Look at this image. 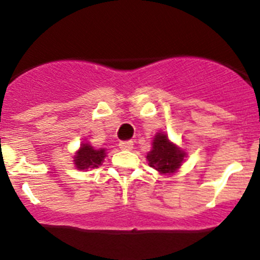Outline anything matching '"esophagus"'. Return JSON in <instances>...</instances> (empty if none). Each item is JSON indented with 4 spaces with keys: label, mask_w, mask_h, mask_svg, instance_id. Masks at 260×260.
Masks as SVG:
<instances>
[{
    "label": "esophagus",
    "mask_w": 260,
    "mask_h": 260,
    "mask_svg": "<svg viewBox=\"0 0 260 260\" xmlns=\"http://www.w3.org/2000/svg\"><path fill=\"white\" fill-rule=\"evenodd\" d=\"M133 147V141H120L119 142V148L128 151V149H132Z\"/></svg>",
    "instance_id": "obj_1"
}]
</instances>
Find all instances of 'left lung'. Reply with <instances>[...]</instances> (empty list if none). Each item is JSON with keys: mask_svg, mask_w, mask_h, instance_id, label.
Returning a JSON list of instances; mask_svg holds the SVG:
<instances>
[{"mask_svg": "<svg viewBox=\"0 0 260 260\" xmlns=\"http://www.w3.org/2000/svg\"><path fill=\"white\" fill-rule=\"evenodd\" d=\"M185 153L172 145L166 135L157 133L152 151L147 154L148 165L161 174H172L181 166Z\"/></svg>", "mask_w": 260, "mask_h": 260, "instance_id": "left-lung-1", "label": "left lung"}]
</instances>
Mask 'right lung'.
<instances>
[{
	"instance_id": "right-lung-1",
	"label": "right lung",
	"mask_w": 260,
	"mask_h": 260,
	"mask_svg": "<svg viewBox=\"0 0 260 260\" xmlns=\"http://www.w3.org/2000/svg\"><path fill=\"white\" fill-rule=\"evenodd\" d=\"M104 157H106V149H94L90 145L84 143L79 152L75 154L74 162L79 170L95 169L102 165Z\"/></svg>"
}]
</instances>
